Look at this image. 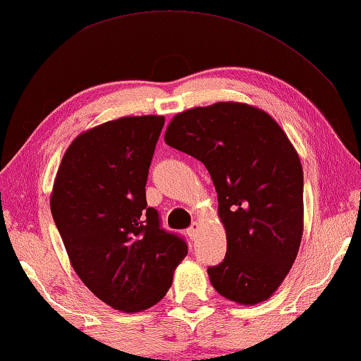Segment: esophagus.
Segmentation results:
<instances>
[{
	"mask_svg": "<svg viewBox=\"0 0 361 361\" xmlns=\"http://www.w3.org/2000/svg\"><path fill=\"white\" fill-rule=\"evenodd\" d=\"M186 232H188V235H190V238L195 240V238L197 237V232H200V224H192Z\"/></svg>",
	"mask_w": 361,
	"mask_h": 361,
	"instance_id": "34e87169",
	"label": "esophagus"
}]
</instances>
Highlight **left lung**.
I'll list each match as a JSON object with an SVG mask.
<instances>
[{
  "mask_svg": "<svg viewBox=\"0 0 361 361\" xmlns=\"http://www.w3.org/2000/svg\"><path fill=\"white\" fill-rule=\"evenodd\" d=\"M165 142L202 161L216 186L227 252L207 268L211 284L242 306L267 301L302 238V166L288 135L263 109L221 101L176 114Z\"/></svg>",
  "mask_w": 361,
  "mask_h": 361,
  "instance_id": "1",
  "label": "left lung"
}]
</instances>
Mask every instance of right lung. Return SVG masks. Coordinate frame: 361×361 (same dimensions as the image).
Returning <instances> with one entry per match:
<instances>
[{"instance_id": "obj_1", "label": "right lung", "mask_w": 361, "mask_h": 361, "mask_svg": "<svg viewBox=\"0 0 361 361\" xmlns=\"http://www.w3.org/2000/svg\"><path fill=\"white\" fill-rule=\"evenodd\" d=\"M164 116H128L88 129L68 145L50 211L73 270L96 298L123 312L165 296L188 253L147 207L145 183Z\"/></svg>"}]
</instances>
